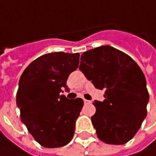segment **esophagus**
<instances>
[{
    "mask_svg": "<svg viewBox=\"0 0 156 156\" xmlns=\"http://www.w3.org/2000/svg\"><path fill=\"white\" fill-rule=\"evenodd\" d=\"M84 102H85V104H91V100H87V99H85V98H84Z\"/></svg>",
    "mask_w": 156,
    "mask_h": 156,
    "instance_id": "1",
    "label": "esophagus"
}]
</instances>
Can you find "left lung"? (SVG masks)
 Here are the masks:
<instances>
[{"label":"left lung","mask_w":156,"mask_h":156,"mask_svg":"<svg viewBox=\"0 0 156 156\" xmlns=\"http://www.w3.org/2000/svg\"><path fill=\"white\" fill-rule=\"evenodd\" d=\"M80 60L79 70L86 78L105 90V99L93 102L96 112L91 122L98 139L125 144L147 116L149 95L143 72L132 58L109 45L85 51Z\"/></svg>","instance_id":"1"}]
</instances>
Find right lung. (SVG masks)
<instances>
[{"instance_id": "1", "label": "right lung", "mask_w": 156, "mask_h": 156, "mask_svg": "<svg viewBox=\"0 0 156 156\" xmlns=\"http://www.w3.org/2000/svg\"><path fill=\"white\" fill-rule=\"evenodd\" d=\"M78 64L79 53H48L34 60L20 78L16 105L21 120L44 147H60L73 138L84 101L61 92L69 89L67 78Z\"/></svg>"}]
</instances>
